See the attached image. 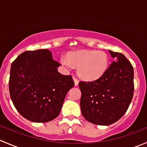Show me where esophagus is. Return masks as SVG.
Instances as JSON below:
<instances>
[{
	"label": "esophagus",
	"instance_id": "34e87169",
	"mask_svg": "<svg viewBox=\"0 0 147 147\" xmlns=\"http://www.w3.org/2000/svg\"><path fill=\"white\" fill-rule=\"evenodd\" d=\"M73 80L75 82V85H78V83H79V80H78V78H75V77H73Z\"/></svg>",
	"mask_w": 147,
	"mask_h": 147
}]
</instances>
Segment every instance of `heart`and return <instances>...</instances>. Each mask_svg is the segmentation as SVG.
I'll return each mask as SVG.
<instances>
[{"mask_svg": "<svg viewBox=\"0 0 147 147\" xmlns=\"http://www.w3.org/2000/svg\"><path fill=\"white\" fill-rule=\"evenodd\" d=\"M62 65L66 69L78 67V73L86 80H94L100 78L108 66V57L102 51L80 50L69 52L67 56L60 58Z\"/></svg>", "mask_w": 147, "mask_h": 147, "instance_id": "heart-1", "label": "heart"}]
</instances>
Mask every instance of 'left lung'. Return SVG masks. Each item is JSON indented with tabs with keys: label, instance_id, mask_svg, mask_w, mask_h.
I'll list each match as a JSON object with an SVG mask.
<instances>
[{
	"label": "left lung",
	"instance_id": "8db88e82",
	"mask_svg": "<svg viewBox=\"0 0 147 147\" xmlns=\"http://www.w3.org/2000/svg\"><path fill=\"white\" fill-rule=\"evenodd\" d=\"M116 61L95 80L80 81V108L90 123L108 126L119 121L129 108L134 95V69L126 57L109 50Z\"/></svg>",
	"mask_w": 147,
	"mask_h": 147
}]
</instances>
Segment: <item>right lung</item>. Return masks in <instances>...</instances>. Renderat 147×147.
<instances>
[{"label":"right lung","mask_w":147,"mask_h":147,"mask_svg":"<svg viewBox=\"0 0 147 147\" xmlns=\"http://www.w3.org/2000/svg\"><path fill=\"white\" fill-rule=\"evenodd\" d=\"M59 65L48 49L26 51L12 62L10 96L25 119L45 123L59 114L67 93L75 85L72 75L58 72Z\"/></svg>","instance_id":"1"}]
</instances>
